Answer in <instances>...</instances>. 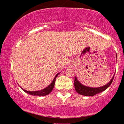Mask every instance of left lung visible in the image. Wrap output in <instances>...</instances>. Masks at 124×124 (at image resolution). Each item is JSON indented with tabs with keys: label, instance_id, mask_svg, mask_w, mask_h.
<instances>
[{
	"label": "left lung",
	"instance_id": "1",
	"mask_svg": "<svg viewBox=\"0 0 124 124\" xmlns=\"http://www.w3.org/2000/svg\"><path fill=\"white\" fill-rule=\"evenodd\" d=\"M114 77V76L112 77V79L108 83H107L105 86L100 87L97 88L89 87L83 86L78 80L76 77H75L74 86H75V90H76V92L79 94H80L86 96H93L97 94L101 93V92L106 90L111 84L112 80H113Z\"/></svg>",
	"mask_w": 124,
	"mask_h": 124
}]
</instances>
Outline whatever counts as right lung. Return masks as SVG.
I'll return each instance as SVG.
<instances>
[{
	"label": "right lung",
	"instance_id": "add662e5",
	"mask_svg": "<svg viewBox=\"0 0 124 124\" xmlns=\"http://www.w3.org/2000/svg\"><path fill=\"white\" fill-rule=\"evenodd\" d=\"M59 73H58L57 75H56V76L55 77V78L54 79L52 82L49 85V86L46 87V88H45V89H44L43 90H41L40 91H36V92H28V91L22 89V88H21V89L23 90L25 93L29 94L32 95V96H46V95H48V94L50 93L51 92H52V90H53L54 85H55V80H56V77L58 76V75H59Z\"/></svg>",
	"mask_w": 124,
	"mask_h": 124
}]
</instances>
